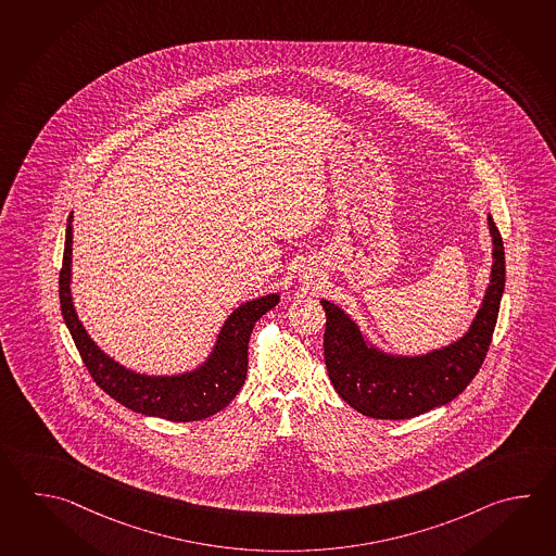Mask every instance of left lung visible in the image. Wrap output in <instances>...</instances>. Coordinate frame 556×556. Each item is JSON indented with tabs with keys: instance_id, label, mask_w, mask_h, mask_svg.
<instances>
[{
	"instance_id": "1",
	"label": "left lung",
	"mask_w": 556,
	"mask_h": 556,
	"mask_svg": "<svg viewBox=\"0 0 556 556\" xmlns=\"http://www.w3.org/2000/svg\"><path fill=\"white\" fill-rule=\"evenodd\" d=\"M493 238V267L481 308L464 337L454 344L421 356H394L364 340L356 323L329 301L325 364L339 396L364 416L408 419L443 406L464 392L488 356L498 305L505 289V251L493 217H488Z\"/></svg>"
}]
</instances>
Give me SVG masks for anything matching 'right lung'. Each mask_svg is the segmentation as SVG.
I'll return each mask as SVG.
<instances>
[{
	"mask_svg": "<svg viewBox=\"0 0 556 556\" xmlns=\"http://www.w3.org/2000/svg\"><path fill=\"white\" fill-rule=\"evenodd\" d=\"M71 219L73 216H68L63 267L59 273V301L65 325L92 380L125 408L154 418L195 421L226 408L245 382L251 330L269 308L279 303V295L260 296L238 306L219 330L210 358L192 372L178 376L138 375L106 356L92 342L77 317L71 299Z\"/></svg>",
	"mask_w": 556,
	"mask_h": 556,
	"instance_id": "right-lung-1",
	"label": "right lung"
}]
</instances>
